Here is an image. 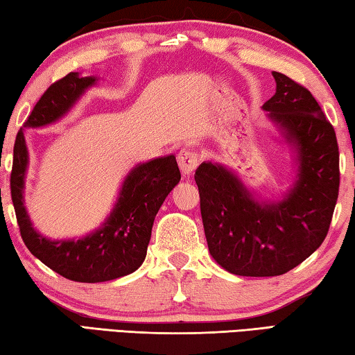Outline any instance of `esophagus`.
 I'll return each mask as SVG.
<instances>
[{"instance_id":"obj_1","label":"esophagus","mask_w":355,"mask_h":355,"mask_svg":"<svg viewBox=\"0 0 355 355\" xmlns=\"http://www.w3.org/2000/svg\"><path fill=\"white\" fill-rule=\"evenodd\" d=\"M177 161H178V166H180V171H182L184 175H191L192 172L197 166H199V155L194 150L191 148H183L180 150V153L177 156Z\"/></svg>"}]
</instances>
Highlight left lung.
Masks as SVG:
<instances>
[{"label": "left lung", "mask_w": 355, "mask_h": 355, "mask_svg": "<svg viewBox=\"0 0 355 355\" xmlns=\"http://www.w3.org/2000/svg\"><path fill=\"white\" fill-rule=\"evenodd\" d=\"M275 94L261 106L293 155V184L261 199L235 171L203 161L196 171L209 254L225 271L272 277L296 268L322 244L338 199V144L307 89L272 71Z\"/></svg>", "instance_id": "left-lung-1"}]
</instances>
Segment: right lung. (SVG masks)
<instances>
[{
    "instance_id": "add662e5",
    "label": "right lung",
    "mask_w": 355,
    "mask_h": 355,
    "mask_svg": "<svg viewBox=\"0 0 355 355\" xmlns=\"http://www.w3.org/2000/svg\"><path fill=\"white\" fill-rule=\"evenodd\" d=\"M98 80L71 71L46 89L17 135L10 173L12 202L26 248L55 272L83 284L123 277L141 266L147 255L155 216L182 178L173 155L139 163L123 178L111 213L94 232L80 238L51 239L35 230L25 207L29 164L25 130L59 122Z\"/></svg>"
}]
</instances>
